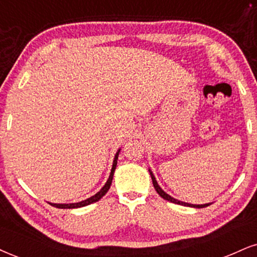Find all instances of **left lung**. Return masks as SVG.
Wrapping results in <instances>:
<instances>
[{
    "instance_id": "obj_1",
    "label": "left lung",
    "mask_w": 257,
    "mask_h": 257,
    "mask_svg": "<svg viewBox=\"0 0 257 257\" xmlns=\"http://www.w3.org/2000/svg\"><path fill=\"white\" fill-rule=\"evenodd\" d=\"M150 172V170H149ZM150 175H151V179H153V183H154V187L155 189H156V192L160 194V196H162L164 200H168L170 202H173V204H179V205H182V206H189V207H196V208H202V207H206V206H208L210 204H205V205H193V204H187V202H183V201H180V200H176V199L172 198L170 195H168L166 192L163 191L162 188H161L160 186H158V183L156 181V179H155L154 174L150 172Z\"/></svg>"
}]
</instances>
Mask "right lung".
<instances>
[{
  "label": "right lung",
  "mask_w": 257,
  "mask_h": 257,
  "mask_svg": "<svg viewBox=\"0 0 257 257\" xmlns=\"http://www.w3.org/2000/svg\"><path fill=\"white\" fill-rule=\"evenodd\" d=\"M119 151L115 154V157H114L113 167H112V170H110V175L108 177V180H107L106 185H104L102 188H101L100 192H97L96 194L91 196V198L87 199V200L81 201V202H75V204H51V202H50V205L53 206V207H57V208H77V207H83V206L90 205V204H93V202L99 201L100 199L102 198V196L106 194L107 192H108L109 187H110V185H112V180H113V175H114V170H115V168H116V160H118Z\"/></svg>",
  "instance_id": "obj_1"
}]
</instances>
